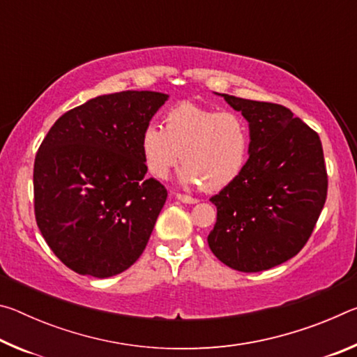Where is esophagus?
Instances as JSON below:
<instances>
[{
    "label": "esophagus",
    "instance_id": "34e87169",
    "mask_svg": "<svg viewBox=\"0 0 357 357\" xmlns=\"http://www.w3.org/2000/svg\"><path fill=\"white\" fill-rule=\"evenodd\" d=\"M174 198H176V200H179V202H183V203H187V204L198 203L197 198L189 197V195H183V193H174Z\"/></svg>",
    "mask_w": 357,
    "mask_h": 357
}]
</instances>
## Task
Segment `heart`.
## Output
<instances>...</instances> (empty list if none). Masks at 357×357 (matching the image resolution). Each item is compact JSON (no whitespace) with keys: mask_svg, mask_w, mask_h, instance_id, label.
<instances>
[{"mask_svg":"<svg viewBox=\"0 0 357 357\" xmlns=\"http://www.w3.org/2000/svg\"><path fill=\"white\" fill-rule=\"evenodd\" d=\"M250 130L243 116L192 102H181L164 116V129L149 124L140 137L143 164L154 178L165 179L178 162L179 183L219 190L243 173Z\"/></svg>","mask_w":357,"mask_h":357,"instance_id":"b5f03b06","label":"heart"}]
</instances>
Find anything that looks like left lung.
<instances>
[{
  "instance_id": "1",
  "label": "left lung",
  "mask_w": 357,
  "mask_h": 357,
  "mask_svg": "<svg viewBox=\"0 0 357 357\" xmlns=\"http://www.w3.org/2000/svg\"><path fill=\"white\" fill-rule=\"evenodd\" d=\"M215 94L249 123L250 146L239 178L211 198L208 244L228 268L259 273L299 253L315 228L328 195L321 140L287 107Z\"/></svg>"
}]
</instances>
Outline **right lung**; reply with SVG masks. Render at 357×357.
I'll list each match as a JSON object with an SVG mask.
<instances>
[{
	"label": "right lung",
	"instance_id": "obj_1",
	"mask_svg": "<svg viewBox=\"0 0 357 357\" xmlns=\"http://www.w3.org/2000/svg\"><path fill=\"white\" fill-rule=\"evenodd\" d=\"M168 94L98 96L64 113L34 160L36 222L52 252L82 275L121 274L146 247L167 190L146 179L140 137Z\"/></svg>",
	"mask_w": 357,
	"mask_h": 357
}]
</instances>
